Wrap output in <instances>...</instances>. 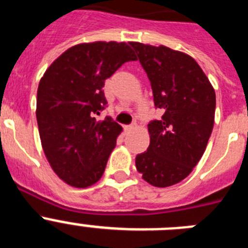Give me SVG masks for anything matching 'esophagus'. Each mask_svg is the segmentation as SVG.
I'll return each instance as SVG.
<instances>
[{
  "label": "esophagus",
  "mask_w": 248,
  "mask_h": 248,
  "mask_svg": "<svg viewBox=\"0 0 248 248\" xmlns=\"http://www.w3.org/2000/svg\"><path fill=\"white\" fill-rule=\"evenodd\" d=\"M135 126H137V123H133V124H130V125H126L124 129H125L126 131H129V130H133V129H134Z\"/></svg>",
  "instance_id": "1"
}]
</instances>
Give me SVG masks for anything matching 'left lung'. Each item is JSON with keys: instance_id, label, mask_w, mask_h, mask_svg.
<instances>
[{"instance_id": "left-lung-1", "label": "left lung", "mask_w": 248, "mask_h": 248, "mask_svg": "<svg viewBox=\"0 0 248 248\" xmlns=\"http://www.w3.org/2000/svg\"><path fill=\"white\" fill-rule=\"evenodd\" d=\"M150 80L160 120L148 124L150 145L135 165L156 187L184 180L203 155L212 133L216 95L200 65L187 54L168 48L129 42Z\"/></svg>"}]
</instances>
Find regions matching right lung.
<instances>
[{
  "instance_id": "right-lung-1",
  "label": "right lung",
  "mask_w": 248,
  "mask_h": 248,
  "mask_svg": "<svg viewBox=\"0 0 248 248\" xmlns=\"http://www.w3.org/2000/svg\"><path fill=\"white\" fill-rule=\"evenodd\" d=\"M137 61L126 43H82L49 65L37 91L36 117L46 157L62 180L88 187L102 177L122 126L110 117L104 82L125 62Z\"/></svg>"
}]
</instances>
